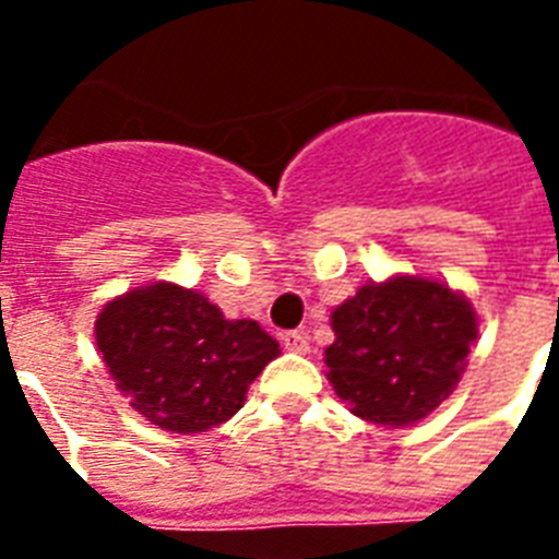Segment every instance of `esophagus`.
<instances>
[{"instance_id": "obj_1", "label": "esophagus", "mask_w": 559, "mask_h": 559, "mask_svg": "<svg viewBox=\"0 0 559 559\" xmlns=\"http://www.w3.org/2000/svg\"><path fill=\"white\" fill-rule=\"evenodd\" d=\"M281 345L293 354H307L310 350V336L305 331H287L281 333Z\"/></svg>"}]
</instances>
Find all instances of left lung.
I'll return each mask as SVG.
<instances>
[{
    "instance_id": "left-lung-1",
    "label": "left lung",
    "mask_w": 559,
    "mask_h": 559,
    "mask_svg": "<svg viewBox=\"0 0 559 559\" xmlns=\"http://www.w3.org/2000/svg\"><path fill=\"white\" fill-rule=\"evenodd\" d=\"M324 366L350 412L377 426H412L441 406L478 336L469 298L424 275L371 281L331 313Z\"/></svg>"
}]
</instances>
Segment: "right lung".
<instances>
[{"label":"right lung","mask_w":559,"mask_h":559,"mask_svg":"<svg viewBox=\"0 0 559 559\" xmlns=\"http://www.w3.org/2000/svg\"><path fill=\"white\" fill-rule=\"evenodd\" d=\"M95 342L116 389L156 429L209 432L243 408L246 391L278 342L252 319H226L197 289L170 281L104 305Z\"/></svg>","instance_id":"1"}]
</instances>
